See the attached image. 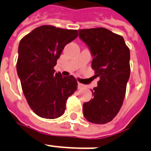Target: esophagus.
<instances>
[{
	"instance_id": "obj_1",
	"label": "esophagus",
	"mask_w": 151,
	"mask_h": 151,
	"mask_svg": "<svg viewBox=\"0 0 151 151\" xmlns=\"http://www.w3.org/2000/svg\"><path fill=\"white\" fill-rule=\"evenodd\" d=\"M78 88H79V89H81V88H82L84 87V85H82V84H81V83L78 82Z\"/></svg>"
}]
</instances>
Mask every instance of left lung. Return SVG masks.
<instances>
[{
    "label": "left lung",
    "mask_w": 151,
    "mask_h": 151,
    "mask_svg": "<svg viewBox=\"0 0 151 151\" xmlns=\"http://www.w3.org/2000/svg\"><path fill=\"white\" fill-rule=\"evenodd\" d=\"M79 37L89 49L95 78L99 77L91 100L83 104L88 122L106 124L119 112L130 77V51L124 38L103 27L79 29Z\"/></svg>",
    "instance_id": "obj_1"
}]
</instances>
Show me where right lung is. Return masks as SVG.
<instances>
[{
  "label": "right lung",
  "mask_w": 151,
  "mask_h": 151,
  "mask_svg": "<svg viewBox=\"0 0 151 151\" xmlns=\"http://www.w3.org/2000/svg\"><path fill=\"white\" fill-rule=\"evenodd\" d=\"M78 34L76 29L41 26L20 41L17 73L27 103L39 117L55 119L62 116L66 100L78 88L73 76L63 77L53 69L64 47Z\"/></svg>",
  "instance_id": "obj_1"
}]
</instances>
